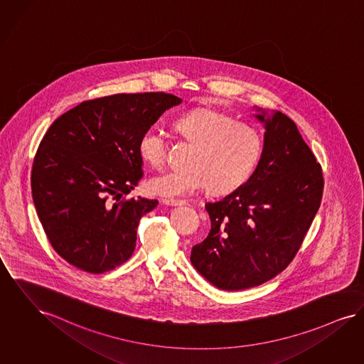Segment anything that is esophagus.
Returning <instances> with one entry per match:
<instances>
[{
    "label": "esophagus",
    "instance_id": "obj_1",
    "mask_svg": "<svg viewBox=\"0 0 364 364\" xmlns=\"http://www.w3.org/2000/svg\"><path fill=\"white\" fill-rule=\"evenodd\" d=\"M162 202L164 205H168V206H183V205H188V201L176 200V198H163Z\"/></svg>",
    "mask_w": 364,
    "mask_h": 364
}]
</instances>
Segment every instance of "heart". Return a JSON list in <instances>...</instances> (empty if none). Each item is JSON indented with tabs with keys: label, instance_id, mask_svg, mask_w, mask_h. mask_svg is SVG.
<instances>
[{
	"label": "heart",
	"instance_id": "obj_1",
	"mask_svg": "<svg viewBox=\"0 0 364 364\" xmlns=\"http://www.w3.org/2000/svg\"><path fill=\"white\" fill-rule=\"evenodd\" d=\"M176 134L197 149L188 170H171L149 181V188L163 197H185L212 188L227 194L255 173L263 155V136L251 124L213 109H198L178 117ZM170 140L159 125H151L139 139V154L154 167H162Z\"/></svg>",
	"mask_w": 364,
	"mask_h": 364
}]
</instances>
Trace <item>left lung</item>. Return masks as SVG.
<instances>
[{
	"label": "left lung",
	"mask_w": 364,
	"mask_h": 364,
	"mask_svg": "<svg viewBox=\"0 0 364 364\" xmlns=\"http://www.w3.org/2000/svg\"><path fill=\"white\" fill-rule=\"evenodd\" d=\"M264 147L255 173L229 196L208 202L212 228L196 244L193 266L221 290H242L277 277L294 259L323 198L321 164L294 122L266 117Z\"/></svg>",
	"instance_id": "8db88e82"
}]
</instances>
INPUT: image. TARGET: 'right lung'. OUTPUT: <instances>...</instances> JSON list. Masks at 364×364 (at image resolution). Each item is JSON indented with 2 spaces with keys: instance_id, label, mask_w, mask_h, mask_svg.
<instances>
[{
  "instance_id": "1",
  "label": "right lung",
  "mask_w": 364,
  "mask_h": 364,
  "mask_svg": "<svg viewBox=\"0 0 364 364\" xmlns=\"http://www.w3.org/2000/svg\"><path fill=\"white\" fill-rule=\"evenodd\" d=\"M182 100L163 92L83 101L58 117L36 151L31 188L56 254L102 274L127 262L156 200L125 198L143 178L139 139Z\"/></svg>"
}]
</instances>
